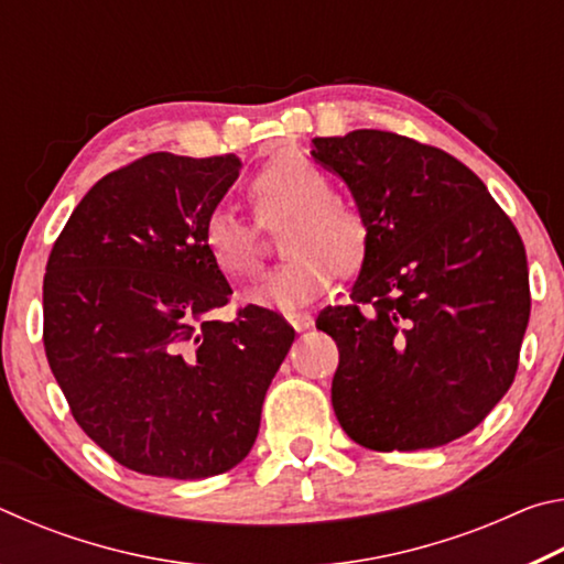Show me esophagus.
Listing matches in <instances>:
<instances>
[{"label": "esophagus", "instance_id": "1", "mask_svg": "<svg viewBox=\"0 0 564 564\" xmlns=\"http://www.w3.org/2000/svg\"><path fill=\"white\" fill-rule=\"evenodd\" d=\"M285 318H289V323H291V326L295 328V330H308L311 326H313V316H311V313L308 311H293V313H289V316H285Z\"/></svg>", "mask_w": 564, "mask_h": 564}]
</instances>
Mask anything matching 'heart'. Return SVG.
<instances>
[{
	"instance_id": "obj_1",
	"label": "heart",
	"mask_w": 564,
	"mask_h": 564,
	"mask_svg": "<svg viewBox=\"0 0 564 564\" xmlns=\"http://www.w3.org/2000/svg\"><path fill=\"white\" fill-rule=\"evenodd\" d=\"M248 202L256 224L279 226L285 261L251 293V303L293 311L326 293L336 275H350L366 263L370 228L356 206L333 196V181L301 151H279L248 178ZM206 251L226 279L251 281L261 271L256 226L226 208L204 221Z\"/></svg>"
}]
</instances>
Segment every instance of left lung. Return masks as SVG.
Masks as SVG:
<instances>
[{
	"label": "left lung",
	"instance_id": "8db88e82",
	"mask_svg": "<svg viewBox=\"0 0 564 564\" xmlns=\"http://www.w3.org/2000/svg\"><path fill=\"white\" fill-rule=\"evenodd\" d=\"M370 228L348 305L316 328L340 360L330 400L370 451H423L477 427L518 373L530 321L522 238L463 161L393 131L316 137Z\"/></svg>",
	"mask_w": 564,
	"mask_h": 564
}]
</instances>
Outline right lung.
<instances>
[{
	"instance_id": "1",
	"label": "right lung",
	"mask_w": 564,
	"mask_h": 564,
	"mask_svg": "<svg viewBox=\"0 0 564 564\" xmlns=\"http://www.w3.org/2000/svg\"><path fill=\"white\" fill-rule=\"evenodd\" d=\"M236 154H147L89 188L46 261L44 350L76 423L119 465L202 480L251 451L295 338L281 313H212L231 285L204 221L238 178Z\"/></svg>"
}]
</instances>
